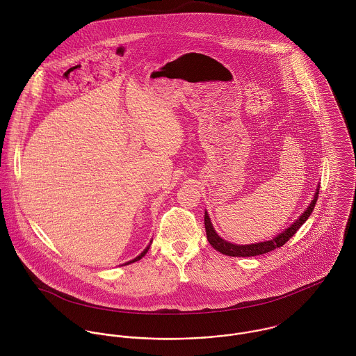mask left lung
Wrapping results in <instances>:
<instances>
[{"label": "left lung", "instance_id": "1", "mask_svg": "<svg viewBox=\"0 0 356 356\" xmlns=\"http://www.w3.org/2000/svg\"><path fill=\"white\" fill-rule=\"evenodd\" d=\"M318 194H319V188H316L314 200L309 204V207L307 208V211L301 214L289 228H286L282 234H280L278 236H275L271 241L260 242V243H253V245H234V243H229V242L221 239L216 234L209 216H208V213H205V229H207L208 241H209V243L213 246L217 252H220V253H222L225 256H231V257H252V256H259V254L268 253V252H271V250H274L277 248L284 246V243L297 232V229L305 222V220L311 216L315 205H316Z\"/></svg>", "mask_w": 356, "mask_h": 356}]
</instances>
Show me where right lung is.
Segmentation results:
<instances>
[{
    "mask_svg": "<svg viewBox=\"0 0 356 356\" xmlns=\"http://www.w3.org/2000/svg\"><path fill=\"white\" fill-rule=\"evenodd\" d=\"M148 249H149V246H148V248H145V249H144V250H143L142 254H139V256H138V257H136V259H134V260H131V261H128V263H125V266H127V264H131V263H135V261H138V260H140V259H142L143 256H144V254H145V253H147V250H148Z\"/></svg>",
    "mask_w": 356,
    "mask_h": 356,
    "instance_id": "1",
    "label": "right lung"
}]
</instances>
